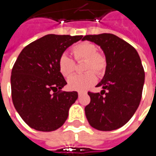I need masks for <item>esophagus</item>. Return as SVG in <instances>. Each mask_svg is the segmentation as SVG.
Wrapping results in <instances>:
<instances>
[{
  "label": "esophagus",
  "mask_w": 156,
  "mask_h": 156,
  "mask_svg": "<svg viewBox=\"0 0 156 156\" xmlns=\"http://www.w3.org/2000/svg\"><path fill=\"white\" fill-rule=\"evenodd\" d=\"M83 94H86V92H82V91H79V92H78L79 97H80V96H81V95H83Z\"/></svg>",
  "instance_id": "34e87169"
}]
</instances>
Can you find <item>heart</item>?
Here are the masks:
<instances>
[{
  "mask_svg": "<svg viewBox=\"0 0 156 156\" xmlns=\"http://www.w3.org/2000/svg\"><path fill=\"white\" fill-rule=\"evenodd\" d=\"M72 55L76 61L85 60L84 69L87 71L81 76H74L68 80L69 89L74 90H85L97 82V74H101L106 69L107 59L104 55L98 52L97 46L90 42H81L74 45L71 48ZM58 69L63 76L68 78L75 71V62L66 54L58 58ZM91 70H93L91 72Z\"/></svg>",
  "mask_w": 156,
  "mask_h": 156,
  "instance_id": "obj_1",
  "label": "heart"
}]
</instances>
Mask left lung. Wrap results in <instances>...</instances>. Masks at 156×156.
I'll return each mask as SVG.
<instances>
[{
    "instance_id": "1",
    "label": "left lung",
    "mask_w": 156,
    "mask_h": 156,
    "mask_svg": "<svg viewBox=\"0 0 156 156\" xmlns=\"http://www.w3.org/2000/svg\"><path fill=\"white\" fill-rule=\"evenodd\" d=\"M100 46L107 59L102 80L97 85L101 93L88 92L90 102L85 108L86 116L94 129L115 130L126 124L139 108L144 70L140 55L133 46L112 34L86 35Z\"/></svg>"
}]
</instances>
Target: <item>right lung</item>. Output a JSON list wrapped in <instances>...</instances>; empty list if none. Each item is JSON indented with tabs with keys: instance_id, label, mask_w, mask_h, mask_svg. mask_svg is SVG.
I'll return each mask as SVG.
<instances>
[{
	"instance_id": "add662e5",
	"label": "right lung",
	"mask_w": 156,
	"mask_h": 156,
	"mask_svg": "<svg viewBox=\"0 0 156 156\" xmlns=\"http://www.w3.org/2000/svg\"><path fill=\"white\" fill-rule=\"evenodd\" d=\"M82 37L48 34L18 55L12 70V98L16 112L32 129L50 132L66 121L78 93L61 91L67 82L59 72L58 58Z\"/></svg>"
}]
</instances>
